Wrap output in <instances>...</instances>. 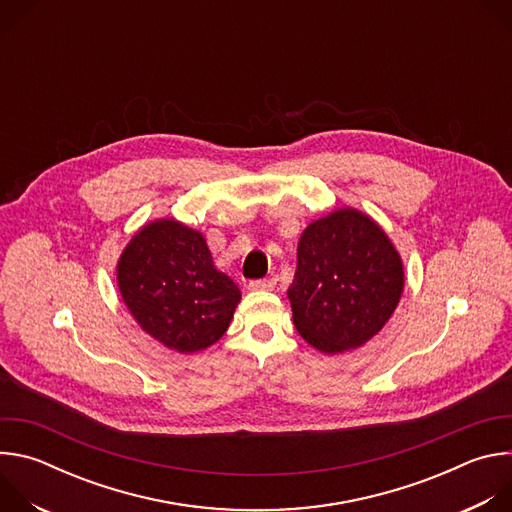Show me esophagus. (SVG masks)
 I'll list each match as a JSON object with an SVG mask.
<instances>
[{"label":"esophagus","mask_w":512,"mask_h":512,"mask_svg":"<svg viewBox=\"0 0 512 512\" xmlns=\"http://www.w3.org/2000/svg\"><path fill=\"white\" fill-rule=\"evenodd\" d=\"M249 289L269 291V289H273V281L271 279H253V281H249Z\"/></svg>","instance_id":"esophagus-1"}]
</instances>
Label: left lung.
Returning a JSON list of instances; mask_svg holds the SVG:
<instances>
[{
	"instance_id": "obj_1",
	"label": "left lung",
	"mask_w": 512,
	"mask_h": 512,
	"mask_svg": "<svg viewBox=\"0 0 512 512\" xmlns=\"http://www.w3.org/2000/svg\"><path fill=\"white\" fill-rule=\"evenodd\" d=\"M403 261L369 214L338 208L308 225L287 298L302 338L326 354L367 344L393 316Z\"/></svg>"
}]
</instances>
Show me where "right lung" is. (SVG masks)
<instances>
[{
  "mask_svg": "<svg viewBox=\"0 0 512 512\" xmlns=\"http://www.w3.org/2000/svg\"><path fill=\"white\" fill-rule=\"evenodd\" d=\"M117 285L141 330L182 354L221 338L241 302V289L214 267L202 233L174 218L133 235L117 263Z\"/></svg>",
  "mask_w": 512,
  "mask_h": 512,
  "instance_id": "add662e5",
  "label": "right lung"
}]
</instances>
